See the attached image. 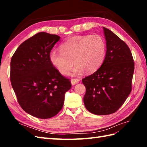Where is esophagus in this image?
Here are the masks:
<instances>
[{
  "mask_svg": "<svg viewBox=\"0 0 147 147\" xmlns=\"http://www.w3.org/2000/svg\"><path fill=\"white\" fill-rule=\"evenodd\" d=\"M80 81V79H78V78H76V79H72L71 80V84L73 85H76V84H77L78 83H79V82Z\"/></svg>",
  "mask_w": 147,
  "mask_h": 147,
  "instance_id": "1",
  "label": "esophagus"
}]
</instances>
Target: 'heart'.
I'll use <instances>...</instances> for the list:
<instances>
[{"label": "heart", "instance_id": "obj_1", "mask_svg": "<svg viewBox=\"0 0 147 147\" xmlns=\"http://www.w3.org/2000/svg\"><path fill=\"white\" fill-rule=\"evenodd\" d=\"M61 51L52 50L49 54L51 64L63 75H67L73 66L72 74L79 76L86 71H96L104 61L106 43L102 36L94 35L76 36L70 38L60 46Z\"/></svg>", "mask_w": 147, "mask_h": 147}]
</instances>
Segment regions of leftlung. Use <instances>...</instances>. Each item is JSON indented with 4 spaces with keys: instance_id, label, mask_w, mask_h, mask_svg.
<instances>
[{
    "instance_id": "obj_1",
    "label": "left lung",
    "mask_w": 147,
    "mask_h": 147,
    "mask_svg": "<svg viewBox=\"0 0 147 147\" xmlns=\"http://www.w3.org/2000/svg\"><path fill=\"white\" fill-rule=\"evenodd\" d=\"M107 51L104 62L94 73L82 80L86 87V109L96 115L116 112L131 91L135 63L126 43L103 27Z\"/></svg>"
}]
</instances>
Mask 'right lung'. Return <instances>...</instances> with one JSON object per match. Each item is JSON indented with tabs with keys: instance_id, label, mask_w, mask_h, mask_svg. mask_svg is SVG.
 Wrapping results in <instances>:
<instances>
[{
	"instance_id": "obj_1",
	"label": "right lung",
	"mask_w": 147,
	"mask_h": 147,
	"mask_svg": "<svg viewBox=\"0 0 147 147\" xmlns=\"http://www.w3.org/2000/svg\"><path fill=\"white\" fill-rule=\"evenodd\" d=\"M60 36L40 32L19 46L11 61V85L19 104L28 114L49 119L59 113L70 80L51 64L49 54Z\"/></svg>"
}]
</instances>
